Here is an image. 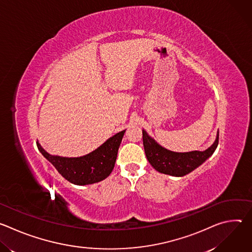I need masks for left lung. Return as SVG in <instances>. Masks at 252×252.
Masks as SVG:
<instances>
[{
	"label": "left lung",
	"mask_w": 252,
	"mask_h": 252,
	"mask_svg": "<svg viewBox=\"0 0 252 252\" xmlns=\"http://www.w3.org/2000/svg\"><path fill=\"white\" fill-rule=\"evenodd\" d=\"M220 134L218 133L214 143L203 152L174 153L170 152L149 136L146 130L142 129V141L146 156L150 163L158 171L173 176H184L204 162L218 148Z\"/></svg>",
	"instance_id": "8db88e82"
}]
</instances>
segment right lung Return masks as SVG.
Here are the masks:
<instances>
[{"label": "right lung", "mask_w": 252, "mask_h": 252, "mask_svg": "<svg viewBox=\"0 0 252 252\" xmlns=\"http://www.w3.org/2000/svg\"><path fill=\"white\" fill-rule=\"evenodd\" d=\"M126 130L120 131L91 154L81 158H62L49 155L37 142L39 151L67 182L92 185L106 178L114 169L118 151Z\"/></svg>", "instance_id": "right-lung-1"}]
</instances>
